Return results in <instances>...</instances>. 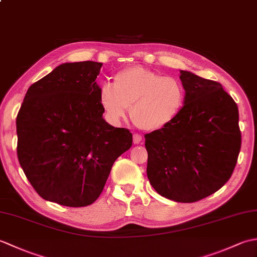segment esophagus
<instances>
[{
	"instance_id": "esophagus-1",
	"label": "esophagus",
	"mask_w": 257,
	"mask_h": 257,
	"mask_svg": "<svg viewBox=\"0 0 257 257\" xmlns=\"http://www.w3.org/2000/svg\"><path fill=\"white\" fill-rule=\"evenodd\" d=\"M141 141H143V136L138 135V134H135L134 135V144L139 145V144H141Z\"/></svg>"
}]
</instances>
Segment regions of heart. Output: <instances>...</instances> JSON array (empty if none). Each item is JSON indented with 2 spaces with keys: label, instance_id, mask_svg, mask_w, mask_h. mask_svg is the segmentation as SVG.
<instances>
[{
  "label": "heart",
  "instance_id": "obj_1",
  "mask_svg": "<svg viewBox=\"0 0 257 257\" xmlns=\"http://www.w3.org/2000/svg\"><path fill=\"white\" fill-rule=\"evenodd\" d=\"M185 89L181 80L155 70L132 66L113 76V85L103 83L99 101L106 117L117 123L130 117L139 128L154 132L167 127L181 112Z\"/></svg>",
  "mask_w": 257,
  "mask_h": 257
}]
</instances>
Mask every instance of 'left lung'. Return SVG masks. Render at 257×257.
Returning a JSON list of instances; mask_svg holds the SVG:
<instances>
[{
    "instance_id": "8db88e82",
    "label": "left lung",
    "mask_w": 257,
    "mask_h": 257,
    "mask_svg": "<svg viewBox=\"0 0 257 257\" xmlns=\"http://www.w3.org/2000/svg\"><path fill=\"white\" fill-rule=\"evenodd\" d=\"M180 73L185 89L181 112L167 127L145 135L147 176L160 195L191 203L228 181L242 138L237 105L222 85Z\"/></svg>"
}]
</instances>
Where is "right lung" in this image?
<instances>
[{
    "label": "right lung",
    "mask_w": 257,
    "mask_h": 257,
    "mask_svg": "<svg viewBox=\"0 0 257 257\" xmlns=\"http://www.w3.org/2000/svg\"><path fill=\"white\" fill-rule=\"evenodd\" d=\"M101 63L59 65L30 86L16 117L18 158L32 187L61 205L98 199L133 134L102 118L96 78Z\"/></svg>",
    "instance_id": "obj_1"
}]
</instances>
